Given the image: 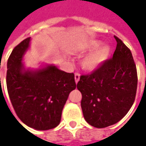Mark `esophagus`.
<instances>
[{
    "mask_svg": "<svg viewBox=\"0 0 146 146\" xmlns=\"http://www.w3.org/2000/svg\"><path fill=\"white\" fill-rule=\"evenodd\" d=\"M80 76V75L79 73H75V81H76V84L79 81Z\"/></svg>",
    "mask_w": 146,
    "mask_h": 146,
    "instance_id": "1",
    "label": "esophagus"
}]
</instances>
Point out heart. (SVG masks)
Returning <instances> with one entry per match:
<instances>
[{
	"instance_id": "heart-1",
	"label": "heart",
	"mask_w": 146,
	"mask_h": 146,
	"mask_svg": "<svg viewBox=\"0 0 146 146\" xmlns=\"http://www.w3.org/2000/svg\"><path fill=\"white\" fill-rule=\"evenodd\" d=\"M100 44L98 40H92L88 42L84 47L86 51H91L94 48H97ZM110 53V48L108 45H102L98 48L95 51L89 54L87 57L84 58L82 62V66L84 70L88 71H93L97 70L104 63L109 57Z\"/></svg>"
}]
</instances>
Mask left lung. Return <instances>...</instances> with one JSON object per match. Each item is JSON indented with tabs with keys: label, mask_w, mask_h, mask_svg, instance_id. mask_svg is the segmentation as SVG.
I'll list each match as a JSON object with an SVG mask.
<instances>
[{
	"label": "left lung",
	"mask_w": 146,
	"mask_h": 146,
	"mask_svg": "<svg viewBox=\"0 0 146 146\" xmlns=\"http://www.w3.org/2000/svg\"><path fill=\"white\" fill-rule=\"evenodd\" d=\"M114 38L117 44L113 57L90 74L81 75L76 85L82 94L84 117L97 128L119 121L136 96L138 75L131 51L120 39Z\"/></svg>",
	"instance_id": "1"
}]
</instances>
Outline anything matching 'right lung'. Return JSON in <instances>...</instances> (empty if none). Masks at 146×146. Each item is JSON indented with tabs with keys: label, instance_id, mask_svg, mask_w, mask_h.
<instances>
[{
	"label": "right lung",
	"instance_id": "add662e5",
	"mask_svg": "<svg viewBox=\"0 0 146 146\" xmlns=\"http://www.w3.org/2000/svg\"><path fill=\"white\" fill-rule=\"evenodd\" d=\"M30 41V37L23 40L8 58L7 88L18 117L30 127L46 131L59 124L64 105L76 88V82L73 73L52 65L36 71L24 70L22 59Z\"/></svg>",
	"mask_w": 146,
	"mask_h": 146
}]
</instances>
